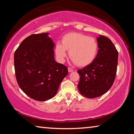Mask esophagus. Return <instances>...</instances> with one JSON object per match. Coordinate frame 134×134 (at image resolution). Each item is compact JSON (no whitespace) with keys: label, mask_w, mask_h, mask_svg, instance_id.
<instances>
[{"label":"esophagus","mask_w":134,"mask_h":134,"mask_svg":"<svg viewBox=\"0 0 134 134\" xmlns=\"http://www.w3.org/2000/svg\"><path fill=\"white\" fill-rule=\"evenodd\" d=\"M68 71H69V72H72L73 71V69H71V67H68Z\"/></svg>","instance_id":"1"}]
</instances>
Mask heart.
Masks as SVG:
<instances>
[{"label": "heart", "mask_w": 134, "mask_h": 134, "mask_svg": "<svg viewBox=\"0 0 134 134\" xmlns=\"http://www.w3.org/2000/svg\"><path fill=\"white\" fill-rule=\"evenodd\" d=\"M62 42L55 45V53L58 61L64 62L69 51L70 58L79 67L87 66L96 58L98 52V44L92 37L81 33H67L62 37Z\"/></svg>", "instance_id": "heart-1"}]
</instances>
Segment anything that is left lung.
Returning a JSON list of instances; mask_svg holds the SVG:
<instances>
[{"mask_svg":"<svg viewBox=\"0 0 134 134\" xmlns=\"http://www.w3.org/2000/svg\"><path fill=\"white\" fill-rule=\"evenodd\" d=\"M98 52L92 63L78 70L79 92L87 98L100 96L114 82L117 71L118 52L110 40L102 35L97 38Z\"/></svg>","mask_w":134,"mask_h":134,"instance_id":"8db88e82","label":"left lung"}]
</instances>
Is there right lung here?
<instances>
[{"label": "right lung", "instance_id": "right-lung-1", "mask_svg": "<svg viewBox=\"0 0 134 134\" xmlns=\"http://www.w3.org/2000/svg\"><path fill=\"white\" fill-rule=\"evenodd\" d=\"M48 35V33L31 35L14 54L18 85L29 97L41 102L53 98L68 74L67 67L54 60V43Z\"/></svg>", "mask_w": 134, "mask_h": 134}]
</instances>
